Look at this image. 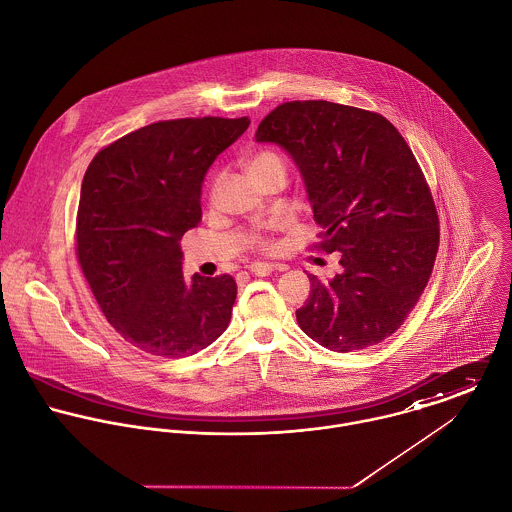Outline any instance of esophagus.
<instances>
[{
  "mask_svg": "<svg viewBox=\"0 0 512 512\" xmlns=\"http://www.w3.org/2000/svg\"><path fill=\"white\" fill-rule=\"evenodd\" d=\"M248 270L254 274V276H270L272 272H284L288 270L284 264H266V262H252L248 266Z\"/></svg>",
  "mask_w": 512,
  "mask_h": 512,
  "instance_id": "obj_1",
  "label": "esophagus"
}]
</instances>
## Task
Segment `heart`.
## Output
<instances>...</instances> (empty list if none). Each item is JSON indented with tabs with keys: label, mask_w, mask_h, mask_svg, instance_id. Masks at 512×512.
Returning <instances> with one entry per match:
<instances>
[{
	"label": "heart",
	"mask_w": 512,
	"mask_h": 512,
	"mask_svg": "<svg viewBox=\"0 0 512 512\" xmlns=\"http://www.w3.org/2000/svg\"><path fill=\"white\" fill-rule=\"evenodd\" d=\"M246 169H248V175L252 177L254 183L266 179V177H274V175H280V177H286V159L274 151V149H260V151H254L248 161H246ZM219 185V179L213 183V193ZM252 248L258 250V252H272L276 246L274 242L268 238V236H254L250 240Z\"/></svg>",
	"instance_id": "1"
}]
</instances>
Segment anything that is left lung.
<instances>
[{"instance_id":"8db88e82","label":"left lung","mask_w":512,"mask_h":512,"mask_svg":"<svg viewBox=\"0 0 512 512\" xmlns=\"http://www.w3.org/2000/svg\"><path fill=\"white\" fill-rule=\"evenodd\" d=\"M256 142L297 163L317 248L341 252L331 282L311 280L295 311L301 331L329 351L372 347L400 329L434 270L439 219L428 181L400 132L380 114L327 100H293L258 126Z\"/></svg>"}]
</instances>
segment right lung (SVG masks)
<instances>
[{
    "instance_id": "obj_1",
    "label": "right lung",
    "mask_w": 512,
    "mask_h": 512,
    "mask_svg": "<svg viewBox=\"0 0 512 512\" xmlns=\"http://www.w3.org/2000/svg\"><path fill=\"white\" fill-rule=\"evenodd\" d=\"M250 126L179 118L144 126L90 161L76 215V258L108 323L157 357H189L230 323L236 282L181 272L179 240L201 220L207 169Z\"/></svg>"
}]
</instances>
